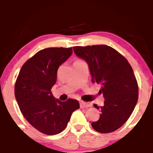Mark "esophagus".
I'll return each instance as SVG.
<instances>
[{"label": "esophagus", "instance_id": "1", "mask_svg": "<svg viewBox=\"0 0 153 153\" xmlns=\"http://www.w3.org/2000/svg\"><path fill=\"white\" fill-rule=\"evenodd\" d=\"M91 104L90 103H87L85 102V101H82V102L80 103V107H82V108H87V107H91Z\"/></svg>", "mask_w": 153, "mask_h": 153}]
</instances>
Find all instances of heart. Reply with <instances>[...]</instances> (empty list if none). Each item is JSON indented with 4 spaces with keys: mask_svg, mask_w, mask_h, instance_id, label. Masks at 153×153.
Wrapping results in <instances>:
<instances>
[{
    "mask_svg": "<svg viewBox=\"0 0 153 153\" xmlns=\"http://www.w3.org/2000/svg\"><path fill=\"white\" fill-rule=\"evenodd\" d=\"M82 62V60H81V59H77V60H75V62Z\"/></svg>",
    "mask_w": 153,
    "mask_h": 153,
    "instance_id": "b5f03b06",
    "label": "heart"
}]
</instances>
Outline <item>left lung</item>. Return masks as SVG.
<instances>
[{"instance_id": "8db88e82", "label": "left lung", "mask_w": 153, "mask_h": 153, "mask_svg": "<svg viewBox=\"0 0 153 153\" xmlns=\"http://www.w3.org/2000/svg\"><path fill=\"white\" fill-rule=\"evenodd\" d=\"M73 49L88 64L92 83L101 85L99 93L104 97V106L94 104L100 114L92 127L101 133L115 131L129 119L138 100V84L131 65L116 49L106 45Z\"/></svg>"}]
</instances>
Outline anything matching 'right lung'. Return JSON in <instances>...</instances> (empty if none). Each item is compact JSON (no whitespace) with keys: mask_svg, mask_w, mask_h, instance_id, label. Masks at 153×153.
Wrapping results in <instances>:
<instances>
[{"mask_svg":"<svg viewBox=\"0 0 153 153\" xmlns=\"http://www.w3.org/2000/svg\"><path fill=\"white\" fill-rule=\"evenodd\" d=\"M71 53V47L42 49L23 65L16 80L14 94L20 111L30 124L44 134L63 131L71 114L80 107L77 100L60 101L51 92L58 68Z\"/></svg>","mask_w":153,"mask_h":153,"instance_id":"obj_1","label":"right lung"}]
</instances>
